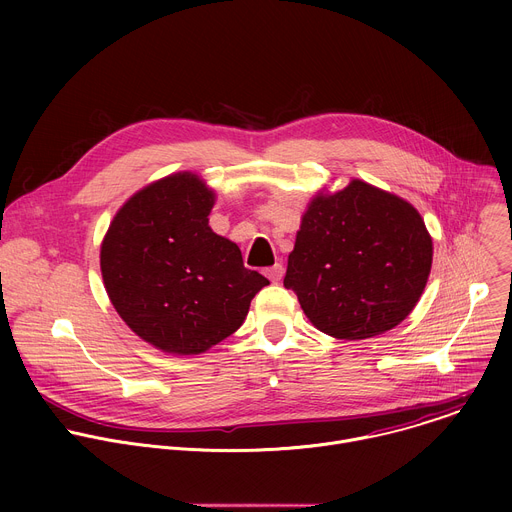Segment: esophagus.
I'll list each match as a JSON object with an SVG mask.
<instances>
[{"label": "esophagus", "mask_w": 512, "mask_h": 512, "mask_svg": "<svg viewBox=\"0 0 512 512\" xmlns=\"http://www.w3.org/2000/svg\"><path fill=\"white\" fill-rule=\"evenodd\" d=\"M265 275H267L271 281H279V279L283 277V265H281V263H275L273 267H269V269L265 271Z\"/></svg>", "instance_id": "obj_1"}]
</instances>
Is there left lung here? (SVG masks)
Returning <instances> with one entry per match:
<instances>
[{
  "mask_svg": "<svg viewBox=\"0 0 512 512\" xmlns=\"http://www.w3.org/2000/svg\"><path fill=\"white\" fill-rule=\"evenodd\" d=\"M431 257V237L407 200L352 180L308 204L283 285L320 332L364 340L411 314Z\"/></svg>",
  "mask_w": 512,
  "mask_h": 512,
  "instance_id": "8db88e82",
  "label": "left lung"
}]
</instances>
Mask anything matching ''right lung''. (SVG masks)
Listing matches in <instances>:
<instances>
[{
	"mask_svg": "<svg viewBox=\"0 0 512 512\" xmlns=\"http://www.w3.org/2000/svg\"><path fill=\"white\" fill-rule=\"evenodd\" d=\"M214 192L192 172L135 192L101 243L107 296L123 322L170 354H200L237 332L269 281L212 233Z\"/></svg>",
	"mask_w": 512,
	"mask_h": 512,
	"instance_id": "right-lung-1",
	"label": "right lung"
}]
</instances>
